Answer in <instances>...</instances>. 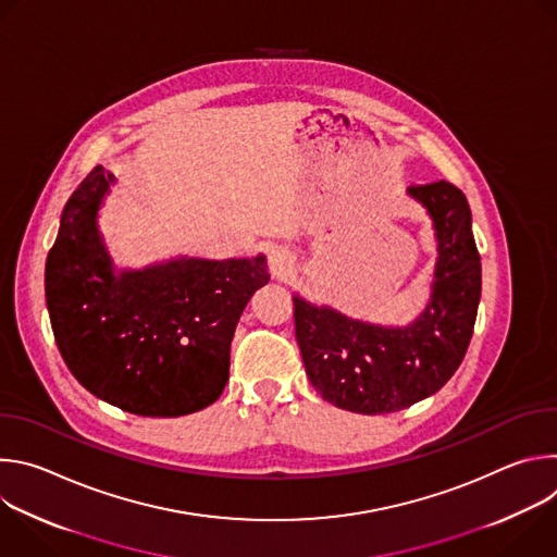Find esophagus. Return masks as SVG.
Listing matches in <instances>:
<instances>
[{"label":"esophagus","mask_w":557,"mask_h":557,"mask_svg":"<svg viewBox=\"0 0 557 557\" xmlns=\"http://www.w3.org/2000/svg\"><path fill=\"white\" fill-rule=\"evenodd\" d=\"M293 267H295V258H293V253H290L288 249L277 247V249H273V251L269 253V269H271V273H273L275 277L288 275V273L293 271Z\"/></svg>","instance_id":"34e87169"}]
</instances>
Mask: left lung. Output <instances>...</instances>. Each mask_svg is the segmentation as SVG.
Segmentation results:
<instances>
[{
  "instance_id": "left-lung-1",
  "label": "left lung",
  "mask_w": 557,
  "mask_h": 557,
  "mask_svg": "<svg viewBox=\"0 0 557 557\" xmlns=\"http://www.w3.org/2000/svg\"><path fill=\"white\" fill-rule=\"evenodd\" d=\"M436 237L430 299L408 326L352 320L293 295L306 374L324 399L357 414L406 410L438 392L460 366L481 301V256L465 194L447 181L410 187Z\"/></svg>"
}]
</instances>
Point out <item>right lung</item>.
Returning a JSON list of instances; mask_svg holds the SVG:
<instances>
[{"instance_id": "obj_1", "label": "right lung", "mask_w": 557, "mask_h": 557, "mask_svg": "<svg viewBox=\"0 0 557 557\" xmlns=\"http://www.w3.org/2000/svg\"><path fill=\"white\" fill-rule=\"evenodd\" d=\"M114 176L101 165L63 207L46 260L57 348L97 399L138 417H183L222 394L237 320L269 282L267 258H172L116 269L99 228Z\"/></svg>"}]
</instances>
